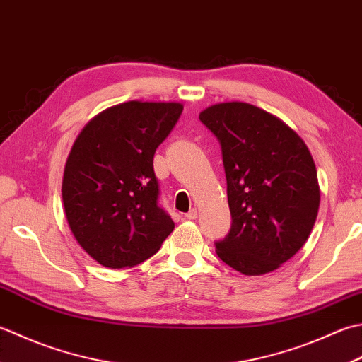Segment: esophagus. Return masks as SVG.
<instances>
[{"label":"esophagus","mask_w":362,"mask_h":362,"mask_svg":"<svg viewBox=\"0 0 362 362\" xmlns=\"http://www.w3.org/2000/svg\"><path fill=\"white\" fill-rule=\"evenodd\" d=\"M185 218H187V219H196V218H197V210H196V209H191V210L188 211V214L185 215Z\"/></svg>","instance_id":"obj_1"}]
</instances>
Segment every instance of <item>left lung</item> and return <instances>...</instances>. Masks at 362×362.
I'll use <instances>...</instances> for the list:
<instances>
[{
	"label": "left lung",
	"instance_id": "obj_1",
	"mask_svg": "<svg viewBox=\"0 0 362 362\" xmlns=\"http://www.w3.org/2000/svg\"><path fill=\"white\" fill-rule=\"evenodd\" d=\"M201 122L221 144L232 226L215 243L224 264L246 276L270 273L306 243L320 188L308 146L288 125L257 106H209Z\"/></svg>",
	"mask_w": 362,
	"mask_h": 362
}]
</instances>
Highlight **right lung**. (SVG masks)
<instances>
[{"label": "right lung", "mask_w": 362, "mask_h": 362, "mask_svg": "<svg viewBox=\"0 0 362 362\" xmlns=\"http://www.w3.org/2000/svg\"><path fill=\"white\" fill-rule=\"evenodd\" d=\"M182 111L175 102H125L89 120L75 139L64 169V210L76 242L100 265H138L174 230L158 205L153 155Z\"/></svg>", "instance_id": "1"}]
</instances>
